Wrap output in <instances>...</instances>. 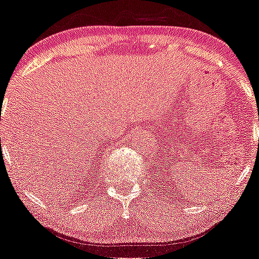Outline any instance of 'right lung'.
Instances as JSON below:
<instances>
[{"label":"right lung","mask_w":259,"mask_h":259,"mask_svg":"<svg viewBox=\"0 0 259 259\" xmlns=\"http://www.w3.org/2000/svg\"><path fill=\"white\" fill-rule=\"evenodd\" d=\"M77 202H80V200H77Z\"/></svg>","instance_id":"add662e5"}]
</instances>
